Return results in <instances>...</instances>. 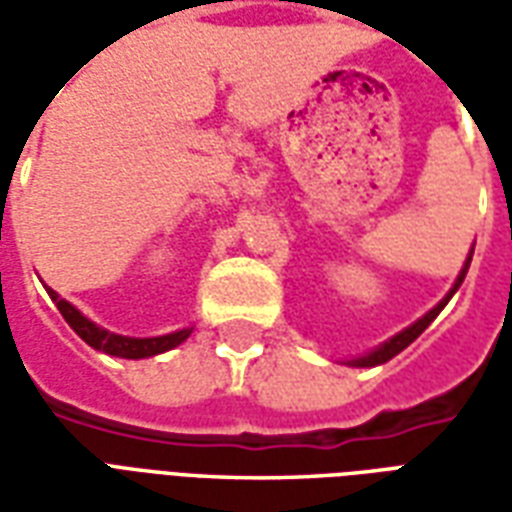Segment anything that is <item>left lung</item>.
<instances>
[{"mask_svg":"<svg viewBox=\"0 0 512 512\" xmlns=\"http://www.w3.org/2000/svg\"><path fill=\"white\" fill-rule=\"evenodd\" d=\"M472 255H474V246H472V249H469V255H466V260H463V268H461V271H458V277H455V285H452V288L447 290V296H444V299H441L439 304L433 307V310L425 312V315H422L419 321H414V323H411V326H406V329H403V332H397L395 337H389L386 343H381V345H378V348H373V351H367V354H362V356H354V359H345L343 365H348V367H376V365H384V362H389L392 356H397V354H400V351H403V348H408V345L414 343L419 334L425 332L430 323H433V318H436V315H439V312L444 310V307H447V301H450L452 296H455V290L461 288L463 277H466V271H469V263H472Z\"/></svg>","mask_w":512,"mask_h":512,"instance_id":"left-lung-1","label":"left lung"}]
</instances>
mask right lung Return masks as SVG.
Returning <instances> with one entry per match:
<instances>
[{
  "label": "right lung",
  "mask_w": 512,
  "mask_h": 512,
  "mask_svg": "<svg viewBox=\"0 0 512 512\" xmlns=\"http://www.w3.org/2000/svg\"><path fill=\"white\" fill-rule=\"evenodd\" d=\"M49 290L51 301L57 304V310L62 312V318L68 321L73 332L82 337L84 343L95 348V351H104L109 356H120V359H147V356H158L164 354V351H172V348H178L180 343H186L189 340V334L194 332V326L189 329H178V332H169L161 334V337H126V334H115L104 329V326H98L95 321H90L87 315L73 307L71 301L60 299V293L57 290Z\"/></svg>",
  "instance_id": "1"
}]
</instances>
